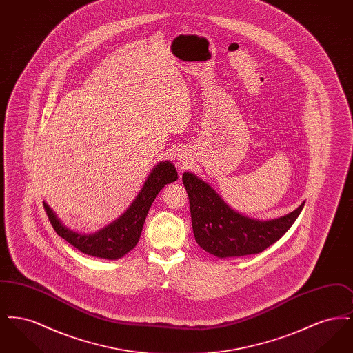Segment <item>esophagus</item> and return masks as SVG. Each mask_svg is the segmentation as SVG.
<instances>
[{"instance_id": "esophagus-1", "label": "esophagus", "mask_w": 353, "mask_h": 353, "mask_svg": "<svg viewBox=\"0 0 353 353\" xmlns=\"http://www.w3.org/2000/svg\"><path fill=\"white\" fill-rule=\"evenodd\" d=\"M179 163H180V164H181V168H183V164H184V160H183V159H180V160H179Z\"/></svg>"}]
</instances>
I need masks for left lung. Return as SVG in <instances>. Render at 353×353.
<instances>
[{"instance_id": "obj_1", "label": "left lung", "mask_w": 353, "mask_h": 353, "mask_svg": "<svg viewBox=\"0 0 353 353\" xmlns=\"http://www.w3.org/2000/svg\"><path fill=\"white\" fill-rule=\"evenodd\" d=\"M193 234L205 252L219 258L258 254L275 243L292 226L304 202L279 219L259 221L233 210L219 193L196 174H183Z\"/></svg>"}]
</instances>
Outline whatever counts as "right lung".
Returning a JSON list of instances; mask_svg holds the SVG:
<instances>
[{"instance_id": "1", "label": "right lung", "mask_w": 353, "mask_h": 353, "mask_svg": "<svg viewBox=\"0 0 353 353\" xmlns=\"http://www.w3.org/2000/svg\"><path fill=\"white\" fill-rule=\"evenodd\" d=\"M177 179V170L170 161H161L157 164L152 169L151 174L127 212L94 234H79L70 230L45 201L43 208L55 233L79 252L97 258L118 259L137 245L148 210L159 192Z\"/></svg>"}]
</instances>
